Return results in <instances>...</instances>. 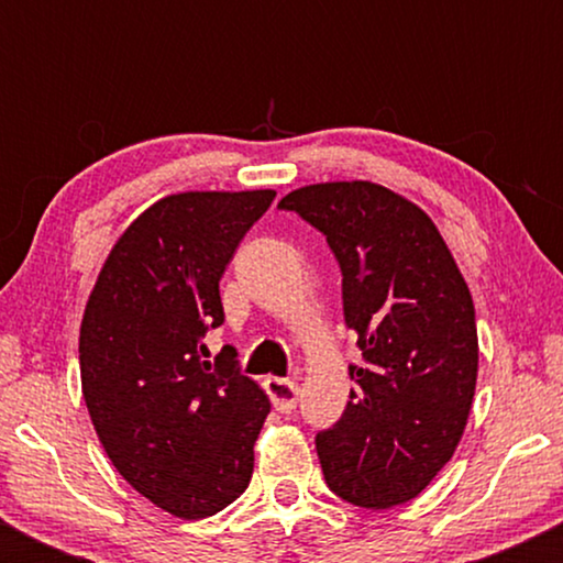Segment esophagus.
Listing matches in <instances>:
<instances>
[{"mask_svg":"<svg viewBox=\"0 0 563 563\" xmlns=\"http://www.w3.org/2000/svg\"><path fill=\"white\" fill-rule=\"evenodd\" d=\"M264 389H267L269 399H273L275 410L280 412H290L299 402V384H296L294 378H277V376H269L264 380Z\"/></svg>","mask_w":563,"mask_h":563,"instance_id":"esophagus-1","label":"esophagus"}]
</instances>
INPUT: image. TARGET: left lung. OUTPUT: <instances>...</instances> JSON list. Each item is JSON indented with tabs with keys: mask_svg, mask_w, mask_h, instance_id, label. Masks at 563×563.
<instances>
[{
	"mask_svg": "<svg viewBox=\"0 0 563 563\" xmlns=\"http://www.w3.org/2000/svg\"><path fill=\"white\" fill-rule=\"evenodd\" d=\"M341 269L344 322L363 365L331 429L314 437L328 487L360 508L412 500L450 461L476 389L474 301L450 249L416 203L373 183L288 192Z\"/></svg>",
	"mask_w": 563,
	"mask_h": 563,
	"instance_id": "obj_1",
	"label": "left lung"
}]
</instances>
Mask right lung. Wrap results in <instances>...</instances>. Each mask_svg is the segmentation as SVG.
Masks as SVG:
<instances>
[{"label":"right lung","instance_id":"obj_1","mask_svg":"<svg viewBox=\"0 0 563 563\" xmlns=\"http://www.w3.org/2000/svg\"><path fill=\"white\" fill-rule=\"evenodd\" d=\"M273 190L179 192L129 224L102 264L79 335L81 391L124 479L179 519H206L243 495L269 399L232 346L219 280L273 203Z\"/></svg>","mask_w":563,"mask_h":563}]
</instances>
